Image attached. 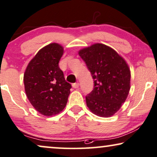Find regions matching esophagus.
I'll use <instances>...</instances> for the list:
<instances>
[{
	"instance_id": "34e87169",
	"label": "esophagus",
	"mask_w": 157,
	"mask_h": 157,
	"mask_svg": "<svg viewBox=\"0 0 157 157\" xmlns=\"http://www.w3.org/2000/svg\"><path fill=\"white\" fill-rule=\"evenodd\" d=\"M79 85H80L79 82H75V83H73V84H72V87H74V88H78Z\"/></svg>"
}]
</instances>
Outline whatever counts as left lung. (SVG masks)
Segmentation results:
<instances>
[{"instance_id":"8db88e82","label":"left lung","mask_w":157,"mask_h":157,"mask_svg":"<svg viewBox=\"0 0 157 157\" xmlns=\"http://www.w3.org/2000/svg\"><path fill=\"white\" fill-rule=\"evenodd\" d=\"M94 80L86 104L96 116L111 117L126 101L131 88L130 68L111 47L96 43L78 52Z\"/></svg>"}]
</instances>
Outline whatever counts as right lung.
I'll list each match as a JSON object with an SVG mask.
<instances>
[{"mask_svg": "<svg viewBox=\"0 0 157 157\" xmlns=\"http://www.w3.org/2000/svg\"><path fill=\"white\" fill-rule=\"evenodd\" d=\"M64 48L49 44L37 52L29 62L24 75L26 96L33 107L45 116L62 111L67 103L71 85L66 82L59 62Z\"/></svg>", "mask_w": 157, "mask_h": 157, "instance_id": "right-lung-1", "label": "right lung"}]
</instances>
